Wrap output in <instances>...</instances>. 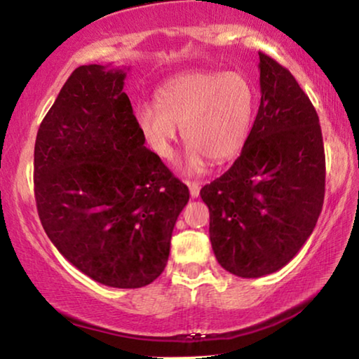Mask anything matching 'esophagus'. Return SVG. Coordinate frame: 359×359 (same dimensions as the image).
I'll return each mask as SVG.
<instances>
[{
  "mask_svg": "<svg viewBox=\"0 0 359 359\" xmlns=\"http://www.w3.org/2000/svg\"><path fill=\"white\" fill-rule=\"evenodd\" d=\"M187 185H189V189H190V195H191V198H198V195H200V184H198V182H194V180H189L187 182Z\"/></svg>",
  "mask_w": 359,
  "mask_h": 359,
  "instance_id": "esophagus-1",
  "label": "esophagus"
}]
</instances>
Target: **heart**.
Here are the masks:
<instances>
[{"instance_id": "b5f03b06", "label": "heart", "mask_w": 359, "mask_h": 359, "mask_svg": "<svg viewBox=\"0 0 359 359\" xmlns=\"http://www.w3.org/2000/svg\"><path fill=\"white\" fill-rule=\"evenodd\" d=\"M255 90L240 72L195 71L169 80L156 93V106L142 103L135 121L154 154L169 159L177 127L189 145L187 169L198 172L206 158L226 163L247 142Z\"/></svg>"}]
</instances>
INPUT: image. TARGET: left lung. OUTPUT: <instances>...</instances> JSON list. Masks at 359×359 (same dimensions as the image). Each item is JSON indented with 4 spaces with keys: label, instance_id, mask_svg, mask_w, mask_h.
<instances>
[{
    "label": "left lung",
    "instance_id": "1",
    "mask_svg": "<svg viewBox=\"0 0 359 359\" xmlns=\"http://www.w3.org/2000/svg\"><path fill=\"white\" fill-rule=\"evenodd\" d=\"M261 103L242 153L205 185L217 263L256 279L290 263L316 227L325 191L319 117L290 71L259 53Z\"/></svg>",
    "mask_w": 359,
    "mask_h": 359
}]
</instances>
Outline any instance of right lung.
<instances>
[{
  "instance_id": "1",
  "label": "right lung",
  "mask_w": 359,
  "mask_h": 359,
  "mask_svg": "<svg viewBox=\"0 0 359 359\" xmlns=\"http://www.w3.org/2000/svg\"><path fill=\"white\" fill-rule=\"evenodd\" d=\"M124 69L80 66L41 121L34 184L41 226L93 280L140 288L158 279L189 189L145 147Z\"/></svg>"
}]
</instances>
